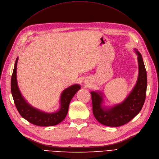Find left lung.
<instances>
[{
  "mask_svg": "<svg viewBox=\"0 0 159 159\" xmlns=\"http://www.w3.org/2000/svg\"><path fill=\"white\" fill-rule=\"evenodd\" d=\"M137 55L139 75L137 83L125 100L112 106L104 105L103 93L100 90L91 91L93 112L95 118L100 124L119 127L129 122L141 111L144 103L147 89V74L140 53L136 48Z\"/></svg>",
  "mask_w": 159,
  "mask_h": 159,
  "instance_id": "1",
  "label": "left lung"
}]
</instances>
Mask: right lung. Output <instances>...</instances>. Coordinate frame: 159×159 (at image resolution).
Returning a JSON list of instances; mask_svg holds the SVG:
<instances>
[{
  "mask_svg": "<svg viewBox=\"0 0 159 159\" xmlns=\"http://www.w3.org/2000/svg\"><path fill=\"white\" fill-rule=\"evenodd\" d=\"M19 57H17L11 80V91L15 105L20 116L29 122L38 126L56 125L66 117L70 102L73 96L80 89L79 84L72 85L61 93L59 99V107L53 112H47L37 109L30 105L22 95L17 84V66Z\"/></svg>",
  "mask_w": 159,
  "mask_h": 159,
  "instance_id": "obj_1",
  "label": "right lung"
}]
</instances>
